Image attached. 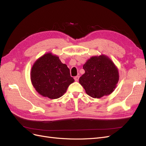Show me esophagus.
I'll return each instance as SVG.
<instances>
[{
  "label": "esophagus",
  "mask_w": 146,
  "mask_h": 146,
  "mask_svg": "<svg viewBox=\"0 0 146 146\" xmlns=\"http://www.w3.org/2000/svg\"><path fill=\"white\" fill-rule=\"evenodd\" d=\"M79 76H75L74 77V80H75V81H78V80H79Z\"/></svg>",
  "instance_id": "1"
}]
</instances>
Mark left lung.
I'll use <instances>...</instances> for the list:
<instances>
[{
	"mask_svg": "<svg viewBox=\"0 0 146 146\" xmlns=\"http://www.w3.org/2000/svg\"><path fill=\"white\" fill-rule=\"evenodd\" d=\"M85 73L79 82L88 95L101 98L115 90L119 81L118 68L111 59L105 54L93 56L84 64Z\"/></svg>",
	"mask_w": 146,
	"mask_h": 146,
	"instance_id": "left-lung-1",
	"label": "left lung"
}]
</instances>
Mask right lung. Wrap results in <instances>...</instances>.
I'll return each instance as SVG.
<instances>
[{
  "label": "right lung",
  "mask_w": 146,
  "mask_h": 146,
  "mask_svg": "<svg viewBox=\"0 0 146 146\" xmlns=\"http://www.w3.org/2000/svg\"><path fill=\"white\" fill-rule=\"evenodd\" d=\"M30 79L37 93L51 100L62 96L74 81L67 65L51 52L44 54L35 61L31 69Z\"/></svg>",
  "instance_id": "add662e5"
}]
</instances>
